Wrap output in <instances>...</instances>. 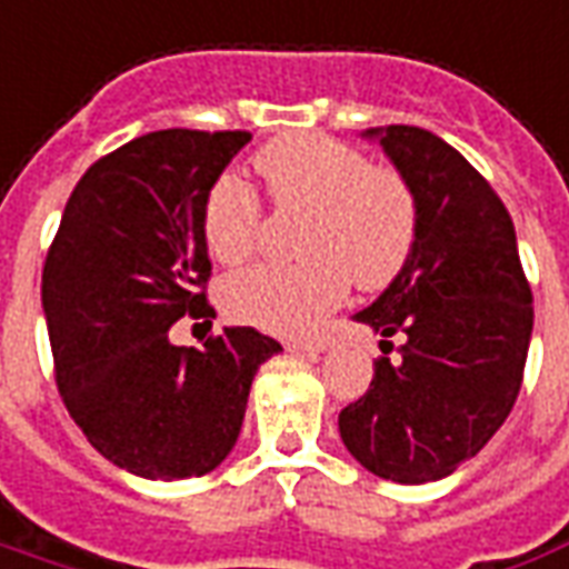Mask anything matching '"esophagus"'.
<instances>
[{"mask_svg": "<svg viewBox=\"0 0 569 569\" xmlns=\"http://www.w3.org/2000/svg\"><path fill=\"white\" fill-rule=\"evenodd\" d=\"M290 355H325L327 342H288Z\"/></svg>", "mask_w": 569, "mask_h": 569, "instance_id": "obj_1", "label": "esophagus"}]
</instances>
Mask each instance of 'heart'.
<instances>
[{"label": "heart", "instance_id": "obj_1", "mask_svg": "<svg viewBox=\"0 0 569 569\" xmlns=\"http://www.w3.org/2000/svg\"><path fill=\"white\" fill-rule=\"evenodd\" d=\"M281 209H309L300 263H260L223 284L236 321L269 333L302 336L346 297L348 281L379 290L406 267L418 233L412 190L393 169L370 166L318 132L281 136L254 157ZM260 197L239 176H221L202 202V236L214 260L242 263L260 236Z\"/></svg>", "mask_w": 569, "mask_h": 569}]
</instances>
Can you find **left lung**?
Instances as JSON below:
<instances>
[{"label":"left lung","instance_id":"obj_1","mask_svg":"<svg viewBox=\"0 0 569 569\" xmlns=\"http://www.w3.org/2000/svg\"><path fill=\"white\" fill-rule=\"evenodd\" d=\"M418 206L406 267L355 315L385 351L367 393L339 412V437L379 479L425 485L476 458L512 412L533 297L516 227L463 153L421 127H372ZM393 335L401 342L388 359Z\"/></svg>","mask_w":569,"mask_h":569}]
</instances>
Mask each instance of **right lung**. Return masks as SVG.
<instances>
[{"mask_svg": "<svg viewBox=\"0 0 569 569\" xmlns=\"http://www.w3.org/2000/svg\"><path fill=\"white\" fill-rule=\"evenodd\" d=\"M248 132L157 130L87 169L66 202L41 309L57 388L87 442L142 479L206 476L233 451L260 363L281 346L223 327L202 348L169 339L214 318L202 284V202Z\"/></svg>", "mask_w": 569, "mask_h": 569, "instance_id": "1", "label": "right lung"}]
</instances>
